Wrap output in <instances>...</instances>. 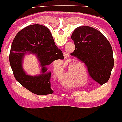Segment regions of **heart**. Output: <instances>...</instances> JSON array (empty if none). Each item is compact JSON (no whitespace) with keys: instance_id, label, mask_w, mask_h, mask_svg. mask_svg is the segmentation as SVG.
<instances>
[{"instance_id":"heart-1","label":"heart","mask_w":122,"mask_h":122,"mask_svg":"<svg viewBox=\"0 0 122 122\" xmlns=\"http://www.w3.org/2000/svg\"><path fill=\"white\" fill-rule=\"evenodd\" d=\"M67 73H68V76L69 77H72V78H73L74 79L79 80L81 77L84 78V79L87 77V69L86 66L83 64H80L75 62V61H73L70 64ZM67 74V73H65L60 77V80H61V83L66 85V86H69L70 87H74L76 86V83H68V82L65 80V77Z\"/></svg>"}]
</instances>
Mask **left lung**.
I'll use <instances>...</instances> for the list:
<instances>
[{
    "label": "left lung",
    "instance_id": "8db88e82",
    "mask_svg": "<svg viewBox=\"0 0 122 122\" xmlns=\"http://www.w3.org/2000/svg\"><path fill=\"white\" fill-rule=\"evenodd\" d=\"M71 39L75 49L71 55L85 64L90 76L102 85L110 77L114 66L112 46L100 31L89 26L78 27Z\"/></svg>",
    "mask_w": 122,
    "mask_h": 122
}]
</instances>
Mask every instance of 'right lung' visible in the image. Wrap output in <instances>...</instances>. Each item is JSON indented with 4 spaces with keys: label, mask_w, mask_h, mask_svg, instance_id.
<instances>
[{
    "label": "right lung",
    "mask_w": 122,
    "mask_h": 122,
    "mask_svg": "<svg viewBox=\"0 0 122 122\" xmlns=\"http://www.w3.org/2000/svg\"><path fill=\"white\" fill-rule=\"evenodd\" d=\"M35 54L41 67L39 75H28L22 67L26 54ZM61 49L54 42L49 30L40 24L30 25L19 31L14 38L10 48L9 62L16 80L27 89L39 95L52 94L51 74L48 66L56 60H62Z\"/></svg>",
    "instance_id": "add662e5"
}]
</instances>
